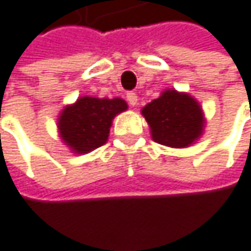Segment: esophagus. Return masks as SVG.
<instances>
[{
	"label": "esophagus",
	"instance_id": "esophagus-1",
	"mask_svg": "<svg viewBox=\"0 0 251 251\" xmlns=\"http://www.w3.org/2000/svg\"><path fill=\"white\" fill-rule=\"evenodd\" d=\"M126 100H128V102H129L131 107H135L137 102H138V97H137L135 92H128V94H126Z\"/></svg>",
	"mask_w": 251,
	"mask_h": 251
}]
</instances>
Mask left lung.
I'll return each instance as SVG.
<instances>
[{
  "instance_id": "left-lung-1",
  "label": "left lung",
  "mask_w": 251,
  "mask_h": 251,
  "mask_svg": "<svg viewBox=\"0 0 251 251\" xmlns=\"http://www.w3.org/2000/svg\"><path fill=\"white\" fill-rule=\"evenodd\" d=\"M153 141L184 149L198 141L205 128V116L201 104L187 92L165 89L147 105L141 108Z\"/></svg>"
}]
</instances>
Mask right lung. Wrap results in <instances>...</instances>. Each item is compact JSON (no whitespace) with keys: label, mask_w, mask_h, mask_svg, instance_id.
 <instances>
[{"label":"right lung","mask_w":251,"mask_h":251,"mask_svg":"<svg viewBox=\"0 0 251 251\" xmlns=\"http://www.w3.org/2000/svg\"><path fill=\"white\" fill-rule=\"evenodd\" d=\"M126 110L122 98L80 97L58 116L59 138L73 153L86 154L107 143L113 119Z\"/></svg>","instance_id":"1"}]
</instances>
